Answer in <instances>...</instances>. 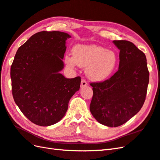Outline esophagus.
Listing matches in <instances>:
<instances>
[{
    "instance_id": "obj_1",
    "label": "esophagus",
    "mask_w": 160,
    "mask_h": 160,
    "mask_svg": "<svg viewBox=\"0 0 160 160\" xmlns=\"http://www.w3.org/2000/svg\"><path fill=\"white\" fill-rule=\"evenodd\" d=\"M88 85V82L85 79H82L81 80V88H85Z\"/></svg>"
}]
</instances>
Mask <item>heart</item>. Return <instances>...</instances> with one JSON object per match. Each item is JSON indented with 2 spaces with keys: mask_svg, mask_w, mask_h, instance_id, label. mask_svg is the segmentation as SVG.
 <instances>
[{
  "mask_svg": "<svg viewBox=\"0 0 160 160\" xmlns=\"http://www.w3.org/2000/svg\"><path fill=\"white\" fill-rule=\"evenodd\" d=\"M65 61L70 66L76 64L86 67L88 77L102 81L109 77L118 65V56L111 50L96 45H77L72 49V57L67 56Z\"/></svg>",
  "mask_w": 160,
  "mask_h": 160,
  "instance_id": "heart-1",
  "label": "heart"
}]
</instances>
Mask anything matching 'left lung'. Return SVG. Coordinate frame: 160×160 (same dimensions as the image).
Segmentation results:
<instances>
[{"label":"left lung","mask_w":160,"mask_h":160,"mask_svg":"<svg viewBox=\"0 0 160 160\" xmlns=\"http://www.w3.org/2000/svg\"><path fill=\"white\" fill-rule=\"evenodd\" d=\"M113 42L120 50L118 71L107 80L90 83L89 110L100 123L108 127L123 125L141 110L149 81L145 54L130 41Z\"/></svg>","instance_id":"obj_1"}]
</instances>
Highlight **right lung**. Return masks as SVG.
I'll return each instance as SVG.
<instances>
[{
    "mask_svg": "<svg viewBox=\"0 0 160 160\" xmlns=\"http://www.w3.org/2000/svg\"><path fill=\"white\" fill-rule=\"evenodd\" d=\"M59 31H42L20 46L11 67L15 102L30 122L53 125L63 118L68 102L79 89L81 77L67 79L59 73L64 67L66 40Z\"/></svg>",
    "mask_w": 160,
    "mask_h": 160,
    "instance_id": "right-lung-1",
    "label": "right lung"
}]
</instances>
